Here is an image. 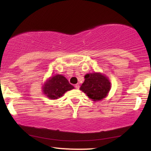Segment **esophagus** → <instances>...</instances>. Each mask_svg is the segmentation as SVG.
Segmentation results:
<instances>
[{
  "label": "esophagus",
  "instance_id": "obj_1",
  "mask_svg": "<svg viewBox=\"0 0 151 151\" xmlns=\"http://www.w3.org/2000/svg\"><path fill=\"white\" fill-rule=\"evenodd\" d=\"M75 88H76V89H79V88H80L79 84H75Z\"/></svg>",
  "mask_w": 151,
  "mask_h": 151
}]
</instances>
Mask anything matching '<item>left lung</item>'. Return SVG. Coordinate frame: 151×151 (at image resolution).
<instances>
[{
    "label": "left lung",
    "mask_w": 151,
    "mask_h": 151,
    "mask_svg": "<svg viewBox=\"0 0 151 151\" xmlns=\"http://www.w3.org/2000/svg\"><path fill=\"white\" fill-rule=\"evenodd\" d=\"M85 80L80 86V90L87 95L93 101L104 98L111 88L109 80L100 73L86 74Z\"/></svg>",
    "instance_id": "obj_1"
}]
</instances>
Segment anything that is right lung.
Here are the masks:
<instances>
[{
  "label": "right lung",
  "mask_w": 151,
  "mask_h": 151,
  "mask_svg": "<svg viewBox=\"0 0 151 151\" xmlns=\"http://www.w3.org/2000/svg\"><path fill=\"white\" fill-rule=\"evenodd\" d=\"M74 87L68 80L62 75H55L47 80L43 86V91L51 99H58L63 96L67 91Z\"/></svg>",
  "instance_id": "obj_1"
}]
</instances>
